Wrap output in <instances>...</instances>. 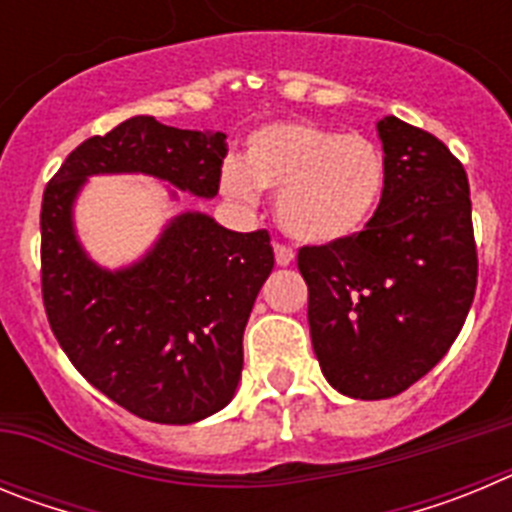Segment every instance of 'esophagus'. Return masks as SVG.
Wrapping results in <instances>:
<instances>
[{
	"label": "esophagus",
	"mask_w": 512,
	"mask_h": 512,
	"mask_svg": "<svg viewBox=\"0 0 512 512\" xmlns=\"http://www.w3.org/2000/svg\"><path fill=\"white\" fill-rule=\"evenodd\" d=\"M274 259H277L279 266H289L295 261V253H292V248L282 246V243H274Z\"/></svg>",
	"instance_id": "34e87169"
}]
</instances>
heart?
Returning a JSON list of instances; mask_svg holds the SVG:
<instances>
[{"mask_svg":"<svg viewBox=\"0 0 512 512\" xmlns=\"http://www.w3.org/2000/svg\"><path fill=\"white\" fill-rule=\"evenodd\" d=\"M277 194L284 233L305 246H336L369 225L384 192V156L364 135L315 122H271L246 140L243 164L220 169V192L253 207Z\"/></svg>","mask_w":512,"mask_h":512,"instance_id":"obj_1","label":"heart"}]
</instances>
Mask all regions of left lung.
Listing matches in <instances>:
<instances>
[{
	"label": "left lung",
	"mask_w": 512,
	"mask_h": 512,
	"mask_svg": "<svg viewBox=\"0 0 512 512\" xmlns=\"http://www.w3.org/2000/svg\"><path fill=\"white\" fill-rule=\"evenodd\" d=\"M384 192L359 235L300 248L310 338L333 390L384 400L431 372L477 289L467 171L436 135L377 122Z\"/></svg>",
	"instance_id": "8db88e82"
}]
</instances>
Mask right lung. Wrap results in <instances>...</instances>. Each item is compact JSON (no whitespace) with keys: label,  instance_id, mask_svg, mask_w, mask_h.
<instances>
[{"label":"right lung","instance_id":"right-lung-1","mask_svg":"<svg viewBox=\"0 0 512 512\" xmlns=\"http://www.w3.org/2000/svg\"><path fill=\"white\" fill-rule=\"evenodd\" d=\"M225 153L223 133L138 115L74 148L43 192L40 274L53 336L89 384L153 423H197L233 400L243 330L274 269L271 238L182 212L143 259L112 271L76 238L74 202L97 174H146L212 200Z\"/></svg>","mask_w":512,"mask_h":512}]
</instances>
